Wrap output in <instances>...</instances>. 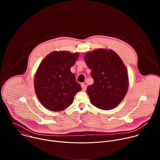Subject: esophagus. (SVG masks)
<instances>
[{
	"label": "esophagus",
	"instance_id": "34e87169",
	"mask_svg": "<svg viewBox=\"0 0 160 160\" xmlns=\"http://www.w3.org/2000/svg\"><path fill=\"white\" fill-rule=\"evenodd\" d=\"M81 86H82V90H83V91H85L86 89H87V85H86L85 83H82V84H81Z\"/></svg>",
	"mask_w": 160,
	"mask_h": 160
}]
</instances>
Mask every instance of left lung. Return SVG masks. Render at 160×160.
<instances>
[{"instance_id": "1", "label": "left lung", "mask_w": 160, "mask_h": 160, "mask_svg": "<svg viewBox=\"0 0 160 160\" xmlns=\"http://www.w3.org/2000/svg\"><path fill=\"white\" fill-rule=\"evenodd\" d=\"M85 61L94 79L87 88L91 103L103 110L115 108L128 87V73L122 59L112 50L98 49L87 52Z\"/></svg>"}]
</instances>
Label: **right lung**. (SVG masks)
<instances>
[{
	"label": "right lung",
	"mask_w": 160,
	"mask_h": 160,
	"mask_svg": "<svg viewBox=\"0 0 160 160\" xmlns=\"http://www.w3.org/2000/svg\"><path fill=\"white\" fill-rule=\"evenodd\" d=\"M78 58V53L54 51L40 64L35 75L34 87L39 101L47 109L56 112L65 109L82 90L70 71Z\"/></svg>",
	"instance_id": "right-lung-1"
}]
</instances>
